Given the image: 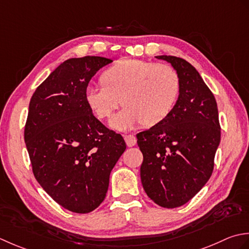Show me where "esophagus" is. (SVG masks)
<instances>
[{"label": "esophagus", "instance_id": "esophagus-1", "mask_svg": "<svg viewBox=\"0 0 249 249\" xmlns=\"http://www.w3.org/2000/svg\"><path fill=\"white\" fill-rule=\"evenodd\" d=\"M124 141L128 147H132L136 144V138L134 135H124Z\"/></svg>", "mask_w": 249, "mask_h": 249}]
</instances>
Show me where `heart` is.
<instances>
[{
  "mask_svg": "<svg viewBox=\"0 0 249 249\" xmlns=\"http://www.w3.org/2000/svg\"><path fill=\"white\" fill-rule=\"evenodd\" d=\"M101 80L102 84L86 88V102L100 119L110 117L121 102L124 108L111 120L118 130L141 123L146 126L160 124L179 93V78L173 68L144 60H119L104 71Z\"/></svg>",
  "mask_w": 249,
  "mask_h": 249,
  "instance_id": "obj_1",
  "label": "heart"
}]
</instances>
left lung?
<instances>
[{"mask_svg":"<svg viewBox=\"0 0 249 249\" xmlns=\"http://www.w3.org/2000/svg\"><path fill=\"white\" fill-rule=\"evenodd\" d=\"M156 58L176 70L179 94L163 121L136 134L144 158L141 180L156 204L174 209L191 200L210 179L220 124L215 96L199 72L174 55Z\"/></svg>","mask_w":249,"mask_h":249,"instance_id":"obj_1","label":"left lung"}]
</instances>
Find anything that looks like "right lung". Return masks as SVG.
<instances>
[{
  "instance_id": "add662e5",
  "label": "right lung",
  "mask_w": 249,
  "mask_h": 249,
  "mask_svg": "<svg viewBox=\"0 0 249 249\" xmlns=\"http://www.w3.org/2000/svg\"><path fill=\"white\" fill-rule=\"evenodd\" d=\"M110 62L94 55L64 61L29 105L24 141L35 178L58 204L78 214L103 202L110 172L126 147L86 102L90 79Z\"/></svg>"
}]
</instances>
